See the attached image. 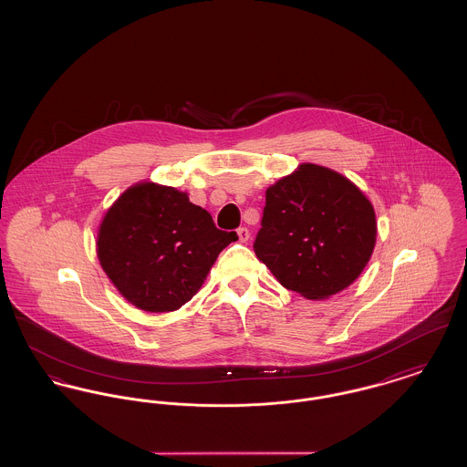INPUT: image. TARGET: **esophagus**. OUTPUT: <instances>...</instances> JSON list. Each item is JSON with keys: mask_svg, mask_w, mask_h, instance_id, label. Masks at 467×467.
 Here are the masks:
<instances>
[{"mask_svg": "<svg viewBox=\"0 0 467 467\" xmlns=\"http://www.w3.org/2000/svg\"><path fill=\"white\" fill-rule=\"evenodd\" d=\"M237 235H239V241H241V243H247V241H249V230H247L245 226H241V228L237 230Z\"/></svg>", "mask_w": 467, "mask_h": 467, "instance_id": "1", "label": "esophagus"}]
</instances>
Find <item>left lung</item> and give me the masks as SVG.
<instances>
[{"instance_id":"1","label":"left lung","mask_w":467,"mask_h":467,"mask_svg":"<svg viewBox=\"0 0 467 467\" xmlns=\"http://www.w3.org/2000/svg\"><path fill=\"white\" fill-rule=\"evenodd\" d=\"M378 223L368 198L348 177L302 163L265 192L254 253L288 290L323 300L366 269Z\"/></svg>"}]
</instances>
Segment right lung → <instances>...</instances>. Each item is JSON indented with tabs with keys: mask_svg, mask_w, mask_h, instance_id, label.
I'll return each mask as SVG.
<instances>
[{
	"mask_svg": "<svg viewBox=\"0 0 467 467\" xmlns=\"http://www.w3.org/2000/svg\"><path fill=\"white\" fill-rule=\"evenodd\" d=\"M188 193L156 182L130 186L99 223V265L124 298L148 313H169L202 288L218 254L237 241Z\"/></svg>",
	"mask_w": 467,
	"mask_h": 467,
	"instance_id": "right-lung-1",
	"label": "right lung"
}]
</instances>
